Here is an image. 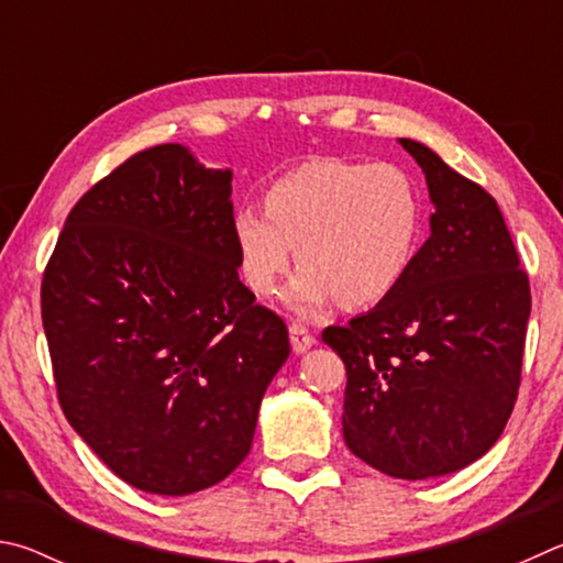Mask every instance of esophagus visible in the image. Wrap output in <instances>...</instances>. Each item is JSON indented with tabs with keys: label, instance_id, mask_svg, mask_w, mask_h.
<instances>
[{
	"label": "esophagus",
	"instance_id": "34e87169",
	"mask_svg": "<svg viewBox=\"0 0 563 563\" xmlns=\"http://www.w3.org/2000/svg\"><path fill=\"white\" fill-rule=\"evenodd\" d=\"M289 336H291V349L297 351V353L309 351L313 343H317V336H313V333L307 327H303L301 321H291L289 323Z\"/></svg>",
	"mask_w": 563,
	"mask_h": 563
}]
</instances>
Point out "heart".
Listing matches in <instances>:
<instances>
[{"label": "heart", "mask_w": 563, "mask_h": 563, "mask_svg": "<svg viewBox=\"0 0 563 563\" xmlns=\"http://www.w3.org/2000/svg\"><path fill=\"white\" fill-rule=\"evenodd\" d=\"M232 240L242 279L260 297L276 291L299 254L294 307L307 311L339 297L343 307L368 309L396 294L416 264L422 197L396 163L323 157L276 177L264 210L240 207Z\"/></svg>", "instance_id": "b5f03b06"}]
</instances>
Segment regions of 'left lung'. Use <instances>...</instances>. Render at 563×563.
Returning a JSON list of instances; mask_svg holds the SVG:
<instances>
[{
  "mask_svg": "<svg viewBox=\"0 0 563 563\" xmlns=\"http://www.w3.org/2000/svg\"><path fill=\"white\" fill-rule=\"evenodd\" d=\"M428 180L430 236L396 294L323 343L346 363L343 440L398 479L450 475L499 440L517 402L529 276L485 187L410 137Z\"/></svg>",
  "mask_w": 563,
  "mask_h": 563,
  "instance_id": "1",
  "label": "left lung"
}]
</instances>
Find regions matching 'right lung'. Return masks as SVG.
<instances>
[{
	"label": "right lung",
	"instance_id": "add662e5",
	"mask_svg": "<svg viewBox=\"0 0 563 563\" xmlns=\"http://www.w3.org/2000/svg\"><path fill=\"white\" fill-rule=\"evenodd\" d=\"M232 173L165 143L68 212L42 282L58 402L118 477L183 497L252 448L289 331L240 282Z\"/></svg>",
	"mask_w": 563,
	"mask_h": 563
}]
</instances>
